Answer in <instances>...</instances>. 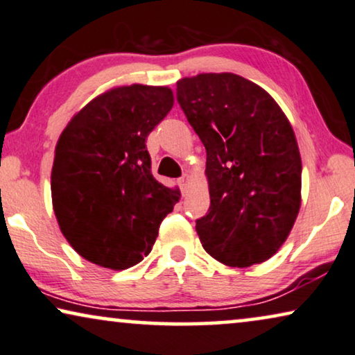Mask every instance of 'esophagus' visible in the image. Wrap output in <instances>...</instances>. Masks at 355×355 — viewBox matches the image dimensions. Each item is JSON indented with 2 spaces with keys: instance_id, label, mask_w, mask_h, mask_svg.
Wrapping results in <instances>:
<instances>
[{
  "instance_id": "34e87169",
  "label": "esophagus",
  "mask_w": 355,
  "mask_h": 355,
  "mask_svg": "<svg viewBox=\"0 0 355 355\" xmlns=\"http://www.w3.org/2000/svg\"><path fill=\"white\" fill-rule=\"evenodd\" d=\"M188 180H189V177L187 175V173H184V175L178 180V184H180V188H182V191H183V193L187 191V187H188Z\"/></svg>"
}]
</instances>
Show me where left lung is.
Instances as JSON below:
<instances>
[{"label": "left lung", "instance_id": "1", "mask_svg": "<svg viewBox=\"0 0 355 355\" xmlns=\"http://www.w3.org/2000/svg\"><path fill=\"white\" fill-rule=\"evenodd\" d=\"M177 101L207 153L211 207L196 220L202 248L232 267L267 261L301 207L291 123L266 89L234 73L180 80Z\"/></svg>", "mask_w": 355, "mask_h": 355}]
</instances>
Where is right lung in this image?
Returning <instances> with one entry per match:
<instances>
[{
	"label": "right lung",
	"instance_id": "right-lung-1",
	"mask_svg": "<svg viewBox=\"0 0 355 355\" xmlns=\"http://www.w3.org/2000/svg\"><path fill=\"white\" fill-rule=\"evenodd\" d=\"M172 106L167 87L114 88L88 103L59 138L54 214L87 261L125 270L151 252L180 193L153 177L146 138Z\"/></svg>",
	"mask_w": 355,
	"mask_h": 355
}]
</instances>
